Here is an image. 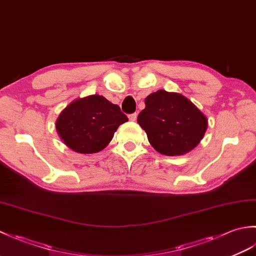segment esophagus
I'll use <instances>...</instances> for the list:
<instances>
[{
    "label": "esophagus",
    "instance_id": "1",
    "mask_svg": "<svg viewBox=\"0 0 256 256\" xmlns=\"http://www.w3.org/2000/svg\"><path fill=\"white\" fill-rule=\"evenodd\" d=\"M136 118H138V113H132V114H130V116H128V118L131 120V121H135Z\"/></svg>",
    "mask_w": 256,
    "mask_h": 256
}]
</instances>
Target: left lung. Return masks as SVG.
Wrapping results in <instances>:
<instances>
[{"label": "left lung", "instance_id": "left-lung-1", "mask_svg": "<svg viewBox=\"0 0 256 256\" xmlns=\"http://www.w3.org/2000/svg\"><path fill=\"white\" fill-rule=\"evenodd\" d=\"M138 123L158 153L178 156L200 143L208 120L186 96L158 90L145 99V108L138 114Z\"/></svg>", "mask_w": 256, "mask_h": 256}]
</instances>
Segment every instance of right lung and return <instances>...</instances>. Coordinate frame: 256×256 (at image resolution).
Listing matches in <instances>:
<instances>
[{
    "label": "right lung",
    "mask_w": 256,
    "mask_h": 256,
    "mask_svg": "<svg viewBox=\"0 0 256 256\" xmlns=\"http://www.w3.org/2000/svg\"><path fill=\"white\" fill-rule=\"evenodd\" d=\"M126 121L128 116L118 104L94 94L70 103L57 118L56 130L69 148L92 154L104 148L120 125Z\"/></svg>",
    "instance_id": "obj_1"
}]
</instances>
